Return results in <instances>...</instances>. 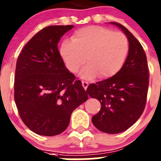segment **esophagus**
<instances>
[{
  "instance_id": "obj_1",
  "label": "esophagus",
  "mask_w": 161,
  "mask_h": 161,
  "mask_svg": "<svg viewBox=\"0 0 161 161\" xmlns=\"http://www.w3.org/2000/svg\"><path fill=\"white\" fill-rule=\"evenodd\" d=\"M82 86H83V88L85 89V90H86L87 87H88V86H89V84H88V82H85V81H82Z\"/></svg>"
}]
</instances>
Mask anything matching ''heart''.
<instances>
[{"instance_id":"obj_1","label":"heart","mask_w":161,"mask_h":161,"mask_svg":"<svg viewBox=\"0 0 161 161\" xmlns=\"http://www.w3.org/2000/svg\"><path fill=\"white\" fill-rule=\"evenodd\" d=\"M129 50V43L125 34L98 25H90L74 32L71 41L64 40L60 53L66 67L76 73L81 71L84 79L98 75L100 79L114 75L122 68Z\"/></svg>"}]
</instances>
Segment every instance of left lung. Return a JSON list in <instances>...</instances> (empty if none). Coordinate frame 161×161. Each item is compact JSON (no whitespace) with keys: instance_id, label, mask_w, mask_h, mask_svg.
Returning a JSON list of instances; mask_svg holds the SVG:
<instances>
[{"instance_id":"8db88e82","label":"left lung","mask_w":161,"mask_h":161,"mask_svg":"<svg viewBox=\"0 0 161 161\" xmlns=\"http://www.w3.org/2000/svg\"><path fill=\"white\" fill-rule=\"evenodd\" d=\"M127 36L128 57L116 75L90 84L86 92L101 103L100 111L92 118L97 129L109 134L122 132L140 118L147 102L149 70L147 55L137 39L122 25L111 22Z\"/></svg>"}]
</instances>
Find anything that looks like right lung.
Returning <instances> with one entry per match:
<instances>
[{
	"label": "right lung",
	"mask_w": 161,
	"mask_h": 161,
	"mask_svg": "<svg viewBox=\"0 0 161 161\" xmlns=\"http://www.w3.org/2000/svg\"><path fill=\"white\" fill-rule=\"evenodd\" d=\"M73 27H45L18 58L14 101L24 124L40 136L63 132L72 111L88 99L81 81L66 69L58 48L61 37Z\"/></svg>",
	"instance_id": "add662e5"
}]
</instances>
